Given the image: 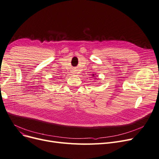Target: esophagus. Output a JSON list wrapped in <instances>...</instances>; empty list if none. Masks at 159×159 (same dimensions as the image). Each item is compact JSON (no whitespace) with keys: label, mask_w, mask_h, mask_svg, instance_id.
<instances>
[{"label":"esophagus","mask_w":159,"mask_h":159,"mask_svg":"<svg viewBox=\"0 0 159 159\" xmlns=\"http://www.w3.org/2000/svg\"><path fill=\"white\" fill-rule=\"evenodd\" d=\"M72 73H73V74H74V75H75V74H76V72H75V71H73V72H72Z\"/></svg>","instance_id":"1"}]
</instances>
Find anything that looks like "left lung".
Returning a JSON list of instances; mask_svg holds the SVG:
<instances>
[{"label":"left lung","mask_w":159,"mask_h":159,"mask_svg":"<svg viewBox=\"0 0 159 159\" xmlns=\"http://www.w3.org/2000/svg\"><path fill=\"white\" fill-rule=\"evenodd\" d=\"M92 77H95V76H94V74H92Z\"/></svg>","instance_id":"8db88e82"}]
</instances>
